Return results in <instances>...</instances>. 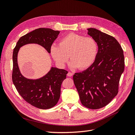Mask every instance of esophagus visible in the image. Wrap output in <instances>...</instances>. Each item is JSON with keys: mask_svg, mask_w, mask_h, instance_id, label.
<instances>
[{"mask_svg": "<svg viewBox=\"0 0 135 135\" xmlns=\"http://www.w3.org/2000/svg\"><path fill=\"white\" fill-rule=\"evenodd\" d=\"M72 75H73V74L71 73V72H69L67 74V76H70V77H71V76H72Z\"/></svg>", "mask_w": 135, "mask_h": 135, "instance_id": "1", "label": "esophagus"}]
</instances>
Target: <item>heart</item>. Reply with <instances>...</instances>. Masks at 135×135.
<instances>
[{
  "instance_id": "heart-1",
  "label": "heart",
  "mask_w": 135,
  "mask_h": 135,
  "mask_svg": "<svg viewBox=\"0 0 135 135\" xmlns=\"http://www.w3.org/2000/svg\"><path fill=\"white\" fill-rule=\"evenodd\" d=\"M98 51L95 39L74 32L65 35L59 45L53 44L50 48L51 56L59 65L64 66L70 56L71 67H78L80 70H85L94 63Z\"/></svg>"
}]
</instances>
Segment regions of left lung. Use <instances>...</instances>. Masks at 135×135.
I'll return each instance as SVG.
<instances>
[{
    "instance_id": "8db88e82",
    "label": "left lung",
    "mask_w": 135,
    "mask_h": 135,
    "mask_svg": "<svg viewBox=\"0 0 135 135\" xmlns=\"http://www.w3.org/2000/svg\"><path fill=\"white\" fill-rule=\"evenodd\" d=\"M87 30L98 43V54L94 63L82 72L75 73L73 79L82 104L96 109L108 104L118 93L124 56L115 37L97 29Z\"/></svg>"
}]
</instances>
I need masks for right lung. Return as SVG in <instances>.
<instances>
[{
	"label": "right lung",
	"mask_w": 135,
	"mask_h": 135,
	"mask_svg": "<svg viewBox=\"0 0 135 135\" xmlns=\"http://www.w3.org/2000/svg\"><path fill=\"white\" fill-rule=\"evenodd\" d=\"M59 33V31L51 28L36 29L20 37L13 49V83L26 102L40 109H50L57 103L60 96L61 85L66 79L68 71L52 67L42 78L27 79L20 73L18 64V54L20 47L33 43L40 45L50 53V48Z\"/></svg>",
	"instance_id": "add662e5"
}]
</instances>
